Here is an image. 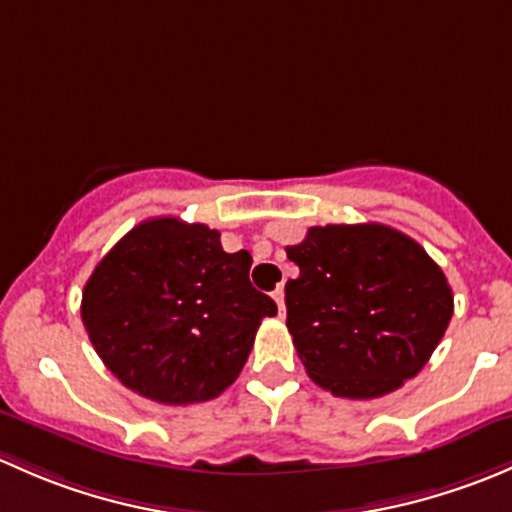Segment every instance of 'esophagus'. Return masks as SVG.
<instances>
[{"label":"esophagus","instance_id":"34e87169","mask_svg":"<svg viewBox=\"0 0 512 512\" xmlns=\"http://www.w3.org/2000/svg\"><path fill=\"white\" fill-rule=\"evenodd\" d=\"M273 300H276V303H278V310H281V315L286 313V291H283V286L273 291Z\"/></svg>","mask_w":512,"mask_h":512}]
</instances>
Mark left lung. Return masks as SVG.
Returning <instances> with one entry per match:
<instances>
[{
    "label": "left lung",
    "mask_w": 512,
    "mask_h": 512,
    "mask_svg": "<svg viewBox=\"0 0 512 512\" xmlns=\"http://www.w3.org/2000/svg\"><path fill=\"white\" fill-rule=\"evenodd\" d=\"M288 330L305 372L335 397L377 399L429 362L453 315L444 271L384 224H328L286 246Z\"/></svg>",
    "instance_id": "1"
}]
</instances>
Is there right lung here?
<instances>
[{"label":"right lung","instance_id":"1","mask_svg":"<svg viewBox=\"0 0 512 512\" xmlns=\"http://www.w3.org/2000/svg\"><path fill=\"white\" fill-rule=\"evenodd\" d=\"M249 268V251L226 254L207 224L147 219L91 273L83 325L103 365L140 397L209 402L244 370L261 320L278 313Z\"/></svg>","mask_w":512,"mask_h":512}]
</instances>
